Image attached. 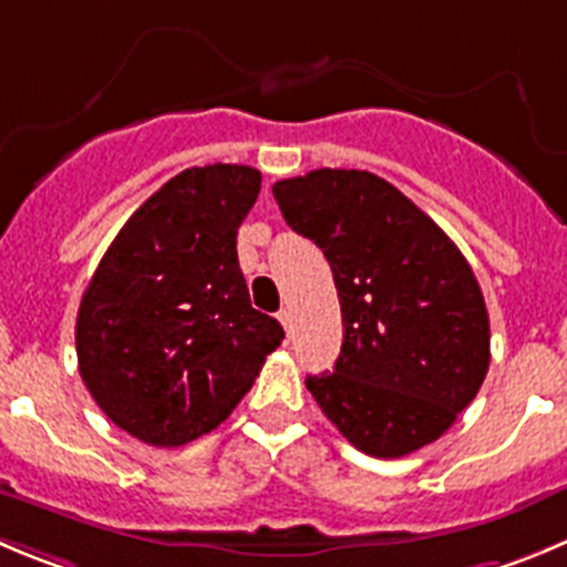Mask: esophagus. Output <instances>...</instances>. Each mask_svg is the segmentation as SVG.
I'll list each match as a JSON object with an SVG mask.
<instances>
[{
  "instance_id": "esophagus-1",
  "label": "esophagus",
  "mask_w": 567,
  "mask_h": 567,
  "mask_svg": "<svg viewBox=\"0 0 567 567\" xmlns=\"http://www.w3.org/2000/svg\"><path fill=\"white\" fill-rule=\"evenodd\" d=\"M279 321H282L285 332H290V330H293V313H290L288 308H285V310H279Z\"/></svg>"
}]
</instances>
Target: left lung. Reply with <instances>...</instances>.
<instances>
[{
  "mask_svg": "<svg viewBox=\"0 0 567 567\" xmlns=\"http://www.w3.org/2000/svg\"><path fill=\"white\" fill-rule=\"evenodd\" d=\"M274 198L324 251L341 301L336 369L305 380L319 409L369 456L436 442L489 369V316L464 254L374 173L321 167L277 182Z\"/></svg>",
  "mask_w": 567,
  "mask_h": 567,
  "instance_id": "8db88e82",
  "label": "left lung"
}]
</instances>
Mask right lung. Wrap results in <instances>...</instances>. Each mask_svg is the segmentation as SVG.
Listing matches in <instances>:
<instances>
[{
    "label": "right lung",
    "mask_w": 567,
    "mask_h": 567,
    "mask_svg": "<svg viewBox=\"0 0 567 567\" xmlns=\"http://www.w3.org/2000/svg\"><path fill=\"white\" fill-rule=\"evenodd\" d=\"M246 164L189 167L120 229L81 299L78 369L116 427L182 447L218 427L282 343L251 308L237 229L259 195Z\"/></svg>",
    "instance_id": "obj_1"
}]
</instances>
